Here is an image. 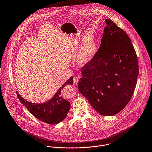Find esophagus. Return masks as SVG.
Here are the masks:
<instances>
[{
    "label": "esophagus",
    "mask_w": 152,
    "mask_h": 152,
    "mask_svg": "<svg viewBox=\"0 0 152 152\" xmlns=\"http://www.w3.org/2000/svg\"><path fill=\"white\" fill-rule=\"evenodd\" d=\"M79 77H74V79H73L74 84H75V85H77V83H78V82H79Z\"/></svg>",
    "instance_id": "34e87169"
}]
</instances>
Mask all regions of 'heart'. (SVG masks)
I'll return each instance as SVG.
<instances>
[{"label": "heart", "instance_id": "heart-1", "mask_svg": "<svg viewBox=\"0 0 152 152\" xmlns=\"http://www.w3.org/2000/svg\"><path fill=\"white\" fill-rule=\"evenodd\" d=\"M97 42L92 37L84 38L76 54V60L77 64L84 66L91 63L97 53Z\"/></svg>", "mask_w": 152, "mask_h": 152}]
</instances>
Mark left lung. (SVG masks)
<instances>
[{"instance_id":"left-lung-1","label":"left lung","mask_w":152,"mask_h":152,"mask_svg":"<svg viewBox=\"0 0 152 152\" xmlns=\"http://www.w3.org/2000/svg\"><path fill=\"white\" fill-rule=\"evenodd\" d=\"M101 43L92 61L82 68L78 89L99 114L112 116L130 101L139 75L138 60L130 38L105 19Z\"/></svg>"}]
</instances>
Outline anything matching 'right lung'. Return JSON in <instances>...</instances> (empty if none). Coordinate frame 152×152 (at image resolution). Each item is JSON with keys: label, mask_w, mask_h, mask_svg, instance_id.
Wrapping results in <instances>:
<instances>
[{"label": "right lung", "mask_w": 152, "mask_h": 152, "mask_svg": "<svg viewBox=\"0 0 152 152\" xmlns=\"http://www.w3.org/2000/svg\"><path fill=\"white\" fill-rule=\"evenodd\" d=\"M73 84V79L71 76L50 100L42 104L29 102L23 98L18 92L16 94L20 102L34 117L45 123L56 124L66 118L70 108V102L62 97L61 91L66 85Z\"/></svg>", "instance_id": "add662e5"}]
</instances>
